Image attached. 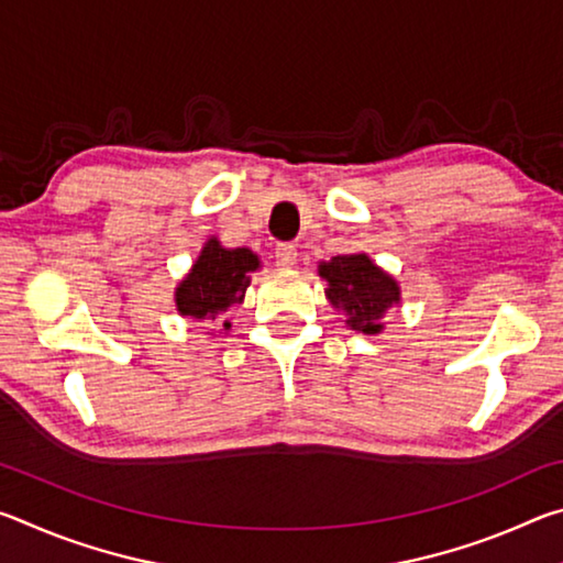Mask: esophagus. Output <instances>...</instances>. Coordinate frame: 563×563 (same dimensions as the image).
Listing matches in <instances>:
<instances>
[{
	"mask_svg": "<svg viewBox=\"0 0 563 563\" xmlns=\"http://www.w3.org/2000/svg\"><path fill=\"white\" fill-rule=\"evenodd\" d=\"M295 263H298V247L292 243H280L275 247V265H278V268L288 271Z\"/></svg>",
	"mask_w": 563,
	"mask_h": 563,
	"instance_id": "34e87169",
	"label": "esophagus"
}]
</instances>
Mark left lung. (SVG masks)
Segmentation results:
<instances>
[{
    "instance_id": "8db88e82",
    "label": "left lung",
    "mask_w": 563,
    "mask_h": 563,
    "mask_svg": "<svg viewBox=\"0 0 563 563\" xmlns=\"http://www.w3.org/2000/svg\"><path fill=\"white\" fill-rule=\"evenodd\" d=\"M318 275L328 283L325 298L345 316V325L362 335L385 330V312L402 300L399 283L367 253L335 255L318 263Z\"/></svg>"
}]
</instances>
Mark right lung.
Here are the masks:
<instances>
[{
	"mask_svg": "<svg viewBox=\"0 0 563 563\" xmlns=\"http://www.w3.org/2000/svg\"><path fill=\"white\" fill-rule=\"evenodd\" d=\"M261 271V258L251 247H225L216 235L203 243L190 271L178 280L174 300L180 318L196 322L221 320V330H231L223 318L245 298L251 273Z\"/></svg>",
	"mask_w": 563,
	"mask_h": 563,
	"instance_id": "1",
	"label": "right lung"
}]
</instances>
